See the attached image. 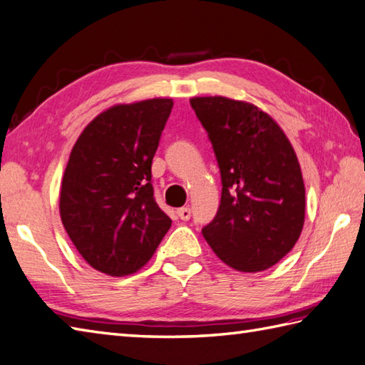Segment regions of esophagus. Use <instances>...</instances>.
<instances>
[{
	"label": "esophagus",
	"mask_w": 365,
	"mask_h": 365,
	"mask_svg": "<svg viewBox=\"0 0 365 365\" xmlns=\"http://www.w3.org/2000/svg\"><path fill=\"white\" fill-rule=\"evenodd\" d=\"M177 215H178V218H180L182 221H188L191 218V208H188V207L178 208Z\"/></svg>",
	"instance_id": "1"
}]
</instances>
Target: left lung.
Listing matches in <instances>:
<instances>
[{
  "instance_id": "8db88e82",
  "label": "left lung",
  "mask_w": 365,
  "mask_h": 365,
  "mask_svg": "<svg viewBox=\"0 0 365 365\" xmlns=\"http://www.w3.org/2000/svg\"><path fill=\"white\" fill-rule=\"evenodd\" d=\"M221 174V204L202 229L229 267L262 271L292 251L304 224L301 168L281 127L257 106L226 97L190 100Z\"/></svg>"
}]
</instances>
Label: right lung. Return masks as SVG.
<instances>
[{"instance_id":"add662e5","label":"right lung","mask_w":365,"mask_h":365,"mask_svg":"<svg viewBox=\"0 0 365 365\" xmlns=\"http://www.w3.org/2000/svg\"><path fill=\"white\" fill-rule=\"evenodd\" d=\"M174 102L115 105L83 130L68 158L59 212L92 268L125 276L144 267L169 230L155 202L152 160Z\"/></svg>"}]
</instances>
